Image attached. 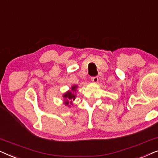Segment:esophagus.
Listing matches in <instances>:
<instances>
[{"label":"esophagus","mask_w":158,"mask_h":158,"mask_svg":"<svg viewBox=\"0 0 158 158\" xmlns=\"http://www.w3.org/2000/svg\"><path fill=\"white\" fill-rule=\"evenodd\" d=\"M91 81L94 83H97L98 81V76H94V77H91Z\"/></svg>","instance_id":"1"}]
</instances>
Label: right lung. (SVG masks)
<instances>
[{
  "mask_svg": "<svg viewBox=\"0 0 158 158\" xmlns=\"http://www.w3.org/2000/svg\"><path fill=\"white\" fill-rule=\"evenodd\" d=\"M76 88H77V86H73L72 89L71 90H72L73 91H75V90H76ZM63 97L64 98H67V100L65 101V105H68L69 104L68 100H72V99L73 100H74L75 98V96L71 91H68V92H67L65 94H64Z\"/></svg>",
  "mask_w": 158,
  "mask_h": 158,
  "instance_id": "1",
  "label": "right lung"
}]
</instances>
